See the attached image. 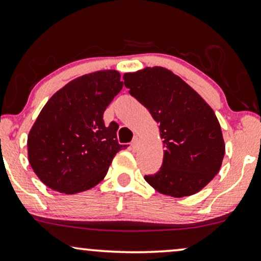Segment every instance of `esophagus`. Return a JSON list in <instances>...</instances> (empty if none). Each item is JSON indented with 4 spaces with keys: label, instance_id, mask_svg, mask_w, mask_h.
Segmentation results:
<instances>
[{
    "label": "esophagus",
    "instance_id": "34e87169",
    "mask_svg": "<svg viewBox=\"0 0 261 261\" xmlns=\"http://www.w3.org/2000/svg\"><path fill=\"white\" fill-rule=\"evenodd\" d=\"M137 146H138V138L135 137L133 142H131V147H133V149H136Z\"/></svg>",
    "mask_w": 261,
    "mask_h": 261
}]
</instances>
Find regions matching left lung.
<instances>
[{
	"label": "left lung",
	"mask_w": 261,
	"mask_h": 261,
	"mask_svg": "<svg viewBox=\"0 0 261 261\" xmlns=\"http://www.w3.org/2000/svg\"><path fill=\"white\" fill-rule=\"evenodd\" d=\"M130 95L160 124L165 147L160 170L144 179L164 195L189 196L219 172L225 154L212 108L182 78L164 67L124 74Z\"/></svg>",
	"instance_id": "obj_1"
}]
</instances>
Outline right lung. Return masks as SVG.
Returning a JSON list of instances; mask_svg holds the SVG:
<instances>
[{
	"label": "right lung",
	"instance_id": "obj_1",
	"mask_svg": "<svg viewBox=\"0 0 261 261\" xmlns=\"http://www.w3.org/2000/svg\"><path fill=\"white\" fill-rule=\"evenodd\" d=\"M119 72L97 71L66 84L43 107L28 137L29 161L45 186L62 194L95 187L125 149L103 113L123 88Z\"/></svg>",
	"mask_w": 261,
	"mask_h": 261
}]
</instances>
